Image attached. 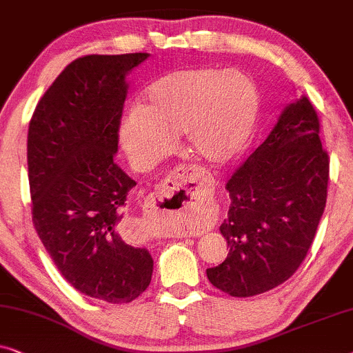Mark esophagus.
Instances as JSON below:
<instances>
[{
  "mask_svg": "<svg viewBox=\"0 0 353 353\" xmlns=\"http://www.w3.org/2000/svg\"><path fill=\"white\" fill-rule=\"evenodd\" d=\"M200 203V187L190 168L171 171L161 187L148 200L150 214L182 216L193 212Z\"/></svg>",
  "mask_w": 353,
  "mask_h": 353,
  "instance_id": "1",
  "label": "esophagus"
}]
</instances>
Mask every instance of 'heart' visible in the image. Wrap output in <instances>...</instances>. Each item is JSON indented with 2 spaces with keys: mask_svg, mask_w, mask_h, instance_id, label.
Listing matches in <instances>:
<instances>
[{
  "mask_svg": "<svg viewBox=\"0 0 353 353\" xmlns=\"http://www.w3.org/2000/svg\"><path fill=\"white\" fill-rule=\"evenodd\" d=\"M259 113V91L246 73L212 67L182 68L145 89L142 105L129 108L120 142L139 170H148L185 145L208 165L221 166L243 152Z\"/></svg>",
  "mask_w": 353,
  "mask_h": 353,
  "instance_id": "b5f03b06",
  "label": "heart"
}]
</instances>
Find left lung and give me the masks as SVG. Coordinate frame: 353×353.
<instances>
[{
    "label": "left lung",
    "mask_w": 353,
    "mask_h": 353,
    "mask_svg": "<svg viewBox=\"0 0 353 353\" xmlns=\"http://www.w3.org/2000/svg\"><path fill=\"white\" fill-rule=\"evenodd\" d=\"M319 132L309 99H294L227 182L230 206L219 230L228 254L206 270L217 290L256 296L299 269L326 205L330 160Z\"/></svg>",
    "instance_id": "left-lung-1"
}]
</instances>
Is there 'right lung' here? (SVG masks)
Instances as JSON below:
<instances>
[{
	"mask_svg": "<svg viewBox=\"0 0 353 353\" xmlns=\"http://www.w3.org/2000/svg\"><path fill=\"white\" fill-rule=\"evenodd\" d=\"M150 54L84 56L38 102L27 160L33 224L62 276L94 299L126 304L150 285L153 259L123 236L136 187L115 163L126 77Z\"/></svg>",
	"mask_w": 353,
	"mask_h": 353,
	"instance_id": "obj_1",
	"label": "right lung"
}]
</instances>
